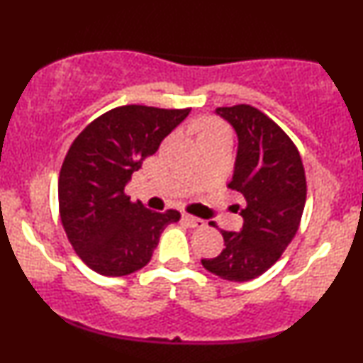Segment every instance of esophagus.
I'll return each instance as SVG.
<instances>
[{"label": "esophagus", "instance_id": "1", "mask_svg": "<svg viewBox=\"0 0 363 363\" xmlns=\"http://www.w3.org/2000/svg\"><path fill=\"white\" fill-rule=\"evenodd\" d=\"M182 220H184V223H187L189 225V227H193V228H201V227H205V220H201V218H196V216H193V215H184L182 216Z\"/></svg>", "mask_w": 363, "mask_h": 363}]
</instances>
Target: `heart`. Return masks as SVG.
Returning <instances> with one entry per match:
<instances>
[{
  "label": "heart",
  "instance_id": "heart-1",
  "mask_svg": "<svg viewBox=\"0 0 363 363\" xmlns=\"http://www.w3.org/2000/svg\"><path fill=\"white\" fill-rule=\"evenodd\" d=\"M227 135V128L216 119H205L201 123V129H199V138H211V136H222Z\"/></svg>",
  "mask_w": 363,
  "mask_h": 363
}]
</instances>
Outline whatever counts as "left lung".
<instances>
[{"instance_id": "1", "label": "left lung", "mask_w": 363, "mask_h": 363, "mask_svg": "<svg viewBox=\"0 0 363 363\" xmlns=\"http://www.w3.org/2000/svg\"><path fill=\"white\" fill-rule=\"evenodd\" d=\"M216 114L239 136L228 187L244 196V223L240 232L222 230L225 249L201 262L223 280L249 281L268 272L297 234L307 198L306 170L294 141L264 112L239 104L218 107Z\"/></svg>"}]
</instances>
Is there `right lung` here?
<instances>
[{
    "label": "right lung",
    "mask_w": 363,
    "mask_h": 363,
    "mask_svg": "<svg viewBox=\"0 0 363 363\" xmlns=\"http://www.w3.org/2000/svg\"><path fill=\"white\" fill-rule=\"evenodd\" d=\"M191 109L121 106L99 116L66 153L57 182L60 215L80 259L104 277L147 266L165 227L181 213L147 210L124 193L133 172Z\"/></svg>",
    "instance_id": "1"
}]
</instances>
